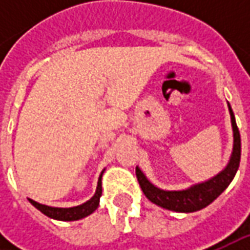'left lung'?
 <instances>
[{
    "mask_svg": "<svg viewBox=\"0 0 250 250\" xmlns=\"http://www.w3.org/2000/svg\"><path fill=\"white\" fill-rule=\"evenodd\" d=\"M228 111L231 117L234 145H232V151H231L227 166L214 177L208 178L207 181L199 182L195 185H190L185 189L167 190L151 184L149 178L145 175V172L139 167H136V177L139 181L140 188L151 203L163 208L171 210V211H177V213H193L208 206L226 190L227 187L235 177L238 167H239V161H241V135L236 126L235 117H234L229 103H228Z\"/></svg>",
    "mask_w": 250,
    "mask_h": 250,
    "instance_id": "obj_1",
    "label": "left lung"
}]
</instances>
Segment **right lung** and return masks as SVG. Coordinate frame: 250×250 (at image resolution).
I'll list each match as a JSON object with an SVG mask.
<instances>
[{"label": "right lung", "instance_id": "add662e5", "mask_svg": "<svg viewBox=\"0 0 250 250\" xmlns=\"http://www.w3.org/2000/svg\"><path fill=\"white\" fill-rule=\"evenodd\" d=\"M105 171V168L101 171L100 178H99V182H97V188H96V193L82 205L75 207H51L47 206V205H42L39 202H34L32 199H29V202L33 205L37 210H40L43 214H45L50 218L54 220H60V221H76V220H81L84 217L90 216L91 213H94L97 210V207L100 205V197H101V177H103V172Z\"/></svg>", "mask_w": 250, "mask_h": 250}]
</instances>
